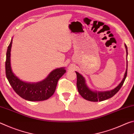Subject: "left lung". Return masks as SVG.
I'll return each mask as SVG.
<instances>
[{"label": "left lung", "mask_w": 134, "mask_h": 134, "mask_svg": "<svg viewBox=\"0 0 134 134\" xmlns=\"http://www.w3.org/2000/svg\"><path fill=\"white\" fill-rule=\"evenodd\" d=\"M125 47L126 48V56H128V49L126 44H125ZM127 68H128V60H127ZM77 76V81H76V86H77L78 91L79 93L84 99L91 101V102H102L105 100L108 99L112 97L114 95H115L119 91L120 88L124 84L125 80L126 78L127 75V69L125 73L124 78H123L121 82L118 86L111 90L107 91H100L97 92L92 91L90 89L85 83V80L84 77H83L82 75H81L78 72H75Z\"/></svg>", "instance_id": "1"}]
</instances>
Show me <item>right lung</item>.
I'll return each instance as SVG.
<instances>
[{"label": "right lung", "instance_id": "obj_1", "mask_svg": "<svg viewBox=\"0 0 134 134\" xmlns=\"http://www.w3.org/2000/svg\"><path fill=\"white\" fill-rule=\"evenodd\" d=\"M12 38L8 47L5 62L6 75L9 82L16 93L24 99L31 102L46 100L55 91L59 79L66 72L65 68L53 70L44 80L36 83L23 81L13 73L10 66V50Z\"/></svg>", "mask_w": 134, "mask_h": 134}]
</instances>
